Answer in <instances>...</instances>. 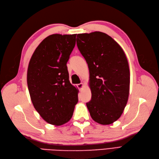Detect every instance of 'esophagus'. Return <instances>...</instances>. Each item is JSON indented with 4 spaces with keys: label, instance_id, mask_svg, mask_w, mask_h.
Returning a JSON list of instances; mask_svg holds the SVG:
<instances>
[{
    "label": "esophagus",
    "instance_id": "obj_1",
    "mask_svg": "<svg viewBox=\"0 0 159 159\" xmlns=\"http://www.w3.org/2000/svg\"><path fill=\"white\" fill-rule=\"evenodd\" d=\"M77 86H78V88L79 89H83V88H84V84H82V83H81V84H78V85H77Z\"/></svg>",
    "mask_w": 159,
    "mask_h": 159
}]
</instances>
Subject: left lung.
I'll use <instances>...</instances> for the list:
<instances>
[{
    "mask_svg": "<svg viewBox=\"0 0 159 159\" xmlns=\"http://www.w3.org/2000/svg\"><path fill=\"white\" fill-rule=\"evenodd\" d=\"M76 40L89 71L91 99L86 105L91 117L99 124H111L121 117L129 98L126 56L117 42L103 32L79 34Z\"/></svg>",
    "mask_w": 159,
    "mask_h": 159,
    "instance_id": "obj_1",
    "label": "left lung"
}]
</instances>
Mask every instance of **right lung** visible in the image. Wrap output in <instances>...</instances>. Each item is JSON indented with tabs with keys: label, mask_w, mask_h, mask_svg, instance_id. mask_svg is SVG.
<instances>
[{
	"label": "right lung",
	"mask_w": 159,
	"mask_h": 159,
	"mask_svg": "<svg viewBox=\"0 0 159 159\" xmlns=\"http://www.w3.org/2000/svg\"><path fill=\"white\" fill-rule=\"evenodd\" d=\"M76 34H52L43 40L31 57L27 84L31 101L42 119L51 125L68 122L78 102V89L69 80L67 67Z\"/></svg>",
	"instance_id": "obj_1"
}]
</instances>
